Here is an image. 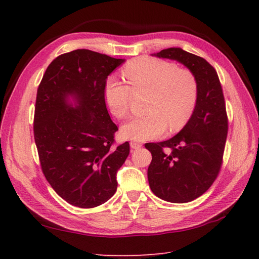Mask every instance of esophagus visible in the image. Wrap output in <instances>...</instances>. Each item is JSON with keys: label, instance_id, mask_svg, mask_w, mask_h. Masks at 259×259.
Returning <instances> with one entry per match:
<instances>
[{"label": "esophagus", "instance_id": "obj_1", "mask_svg": "<svg viewBox=\"0 0 259 259\" xmlns=\"http://www.w3.org/2000/svg\"><path fill=\"white\" fill-rule=\"evenodd\" d=\"M130 147L133 148V149H139V148L142 147V145L140 142H136V141H131L130 142Z\"/></svg>", "mask_w": 259, "mask_h": 259}]
</instances>
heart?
<instances>
[{
  "label": "heart",
  "mask_w": 259,
  "mask_h": 259,
  "mask_svg": "<svg viewBox=\"0 0 259 259\" xmlns=\"http://www.w3.org/2000/svg\"><path fill=\"white\" fill-rule=\"evenodd\" d=\"M124 78L130 85L109 76L103 98L109 111L122 119L129 112L133 96L148 93L145 115L131 118L121 126L125 139L144 141L183 129L189 122L198 102V82L189 70L160 59L138 58L126 63Z\"/></svg>",
  "instance_id": "heart-1"
}]
</instances>
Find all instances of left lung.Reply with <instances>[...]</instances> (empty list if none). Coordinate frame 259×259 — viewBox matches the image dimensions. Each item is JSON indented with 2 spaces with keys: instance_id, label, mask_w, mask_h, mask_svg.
<instances>
[{
  "instance_id": "8db88e82",
  "label": "left lung",
  "mask_w": 259,
  "mask_h": 259,
  "mask_svg": "<svg viewBox=\"0 0 259 259\" xmlns=\"http://www.w3.org/2000/svg\"><path fill=\"white\" fill-rule=\"evenodd\" d=\"M185 64L198 82V102L189 122L171 139L146 144L152 160L148 181L161 199L184 203L210 188L222 169L228 134L224 92L216 70L205 59L169 48L156 54Z\"/></svg>"
}]
</instances>
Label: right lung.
<instances>
[{"label":"right lung","instance_id":"add662e5","mask_svg":"<svg viewBox=\"0 0 259 259\" xmlns=\"http://www.w3.org/2000/svg\"><path fill=\"white\" fill-rule=\"evenodd\" d=\"M124 60L74 50L49 64L38 84L33 134L42 172L70 205L95 208L117 190L118 169L130 152L129 142L115 145L118 126L103 98L108 75ZM78 104L72 107L67 98Z\"/></svg>","mask_w":259,"mask_h":259}]
</instances>
